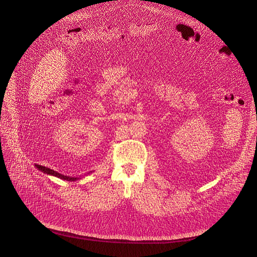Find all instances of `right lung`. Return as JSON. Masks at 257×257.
Here are the masks:
<instances>
[{
  "label": "right lung",
  "mask_w": 257,
  "mask_h": 257,
  "mask_svg": "<svg viewBox=\"0 0 257 257\" xmlns=\"http://www.w3.org/2000/svg\"><path fill=\"white\" fill-rule=\"evenodd\" d=\"M35 168L37 170H39L40 172H43L47 175H50V176H55L57 178H60V179H63V180H67V181H76L78 179H80V177H71V176H66V175H63V174H60L56 171L54 170H51L47 167H43V166H39V165H35Z\"/></svg>",
  "instance_id": "1"
}]
</instances>
